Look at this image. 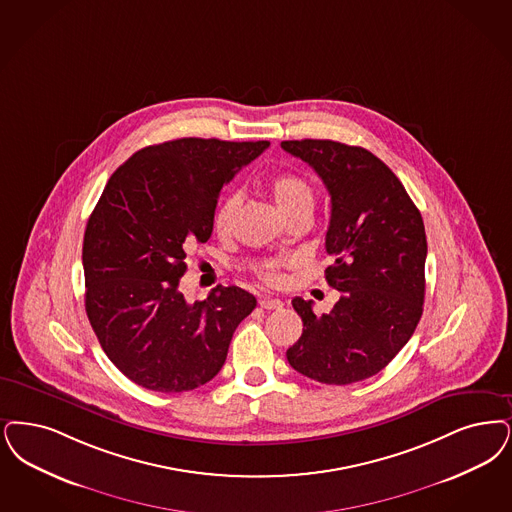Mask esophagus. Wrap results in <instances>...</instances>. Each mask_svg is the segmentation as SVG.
<instances>
[{"label": "esophagus", "instance_id": "esophagus-1", "mask_svg": "<svg viewBox=\"0 0 512 512\" xmlns=\"http://www.w3.org/2000/svg\"><path fill=\"white\" fill-rule=\"evenodd\" d=\"M259 305H261V308H265V310H280L284 303H282L280 299H268V297H261V299H259Z\"/></svg>", "mask_w": 512, "mask_h": 512}]
</instances>
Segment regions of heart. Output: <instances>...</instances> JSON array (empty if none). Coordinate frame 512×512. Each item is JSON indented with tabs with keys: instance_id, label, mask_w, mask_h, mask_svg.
Listing matches in <instances>:
<instances>
[{
	"instance_id": "1",
	"label": "heart",
	"mask_w": 512,
	"mask_h": 512,
	"mask_svg": "<svg viewBox=\"0 0 512 512\" xmlns=\"http://www.w3.org/2000/svg\"><path fill=\"white\" fill-rule=\"evenodd\" d=\"M268 188H270V194H272L274 202H276L284 217H289L293 213H301V211L312 213V209H314V190L303 177L284 173V175L274 177L268 184ZM240 202H242L240 192H232L217 207L215 228L221 234H228L232 230ZM284 263L286 261L270 259V261H265V263L257 266V272L268 284H278L282 280L280 270H282Z\"/></svg>"
}]
</instances>
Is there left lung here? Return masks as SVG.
Instances as JSON below:
<instances>
[{"label":"left lung","mask_w":512,"mask_h":512,"mask_svg":"<svg viewBox=\"0 0 512 512\" xmlns=\"http://www.w3.org/2000/svg\"><path fill=\"white\" fill-rule=\"evenodd\" d=\"M331 196L326 251L329 286L341 299L316 316L295 297L303 335L287 348L289 366L326 385H350L379 373L417 328L425 303L427 236L400 179L362 146L284 141Z\"/></svg>","instance_id":"obj_1"}]
</instances>
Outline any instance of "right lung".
Here are the masks:
<instances>
[{
  "label": "right lung",
  "mask_w": 512,
  "mask_h": 512,
  "mask_svg": "<svg viewBox=\"0 0 512 512\" xmlns=\"http://www.w3.org/2000/svg\"><path fill=\"white\" fill-rule=\"evenodd\" d=\"M268 144L184 137L146 146L104 186L83 236L85 312L110 362L144 389L184 392L211 381L257 307L236 286L190 305L179 280L186 251L213 232L223 184Z\"/></svg>",
  "instance_id": "obj_1"
}]
</instances>
